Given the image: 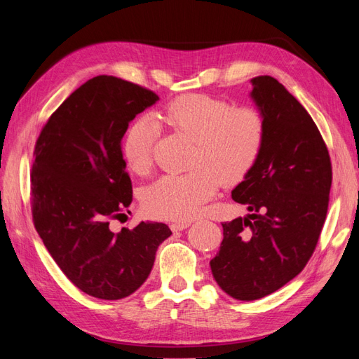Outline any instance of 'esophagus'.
Returning <instances> with one entry per match:
<instances>
[{
	"instance_id": "34e87169",
	"label": "esophagus",
	"mask_w": 359,
	"mask_h": 359,
	"mask_svg": "<svg viewBox=\"0 0 359 359\" xmlns=\"http://www.w3.org/2000/svg\"><path fill=\"white\" fill-rule=\"evenodd\" d=\"M190 224H191V222H175V223L170 224V229H172L173 232H180V231L187 229V227H189Z\"/></svg>"
}]
</instances>
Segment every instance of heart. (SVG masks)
<instances>
[{
    "mask_svg": "<svg viewBox=\"0 0 359 359\" xmlns=\"http://www.w3.org/2000/svg\"><path fill=\"white\" fill-rule=\"evenodd\" d=\"M178 133L196 144L184 175H165L142 194L145 210L160 219L190 220L212 199L219 182L231 186L252 170L265 142V119L253 106H232L206 94H186L158 114ZM160 127L144 115L130 124L123 140V156L130 170L148 172Z\"/></svg>",
    "mask_w": 359,
    "mask_h": 359,
    "instance_id": "heart-1",
    "label": "heart"
}]
</instances>
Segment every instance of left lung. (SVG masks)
Returning a JSON list of instances; mask_svg holds the SVG:
<instances>
[{"mask_svg":"<svg viewBox=\"0 0 359 359\" xmlns=\"http://www.w3.org/2000/svg\"><path fill=\"white\" fill-rule=\"evenodd\" d=\"M265 119L256 165L232 191L250 214L224 222L212 276L227 295L255 301L283 287L307 265L327 219L332 168L309 112L271 76L252 79Z\"/></svg>","mask_w":359,"mask_h":359,"instance_id":"8db88e82","label":"left lung"}]
</instances>
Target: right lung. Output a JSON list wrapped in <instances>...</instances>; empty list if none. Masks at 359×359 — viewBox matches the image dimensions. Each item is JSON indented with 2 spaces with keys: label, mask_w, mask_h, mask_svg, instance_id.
<instances>
[{
  "label": "right lung",
  "mask_w": 359,
  "mask_h": 359,
  "mask_svg": "<svg viewBox=\"0 0 359 359\" xmlns=\"http://www.w3.org/2000/svg\"><path fill=\"white\" fill-rule=\"evenodd\" d=\"M157 100L140 85L95 76L49 116L34 147V227L64 276L94 298L132 295L148 278L158 245L172 235L165 223L142 222L118 233L109 226L133 201L123 136Z\"/></svg>",
  "instance_id": "add662e5"
}]
</instances>
